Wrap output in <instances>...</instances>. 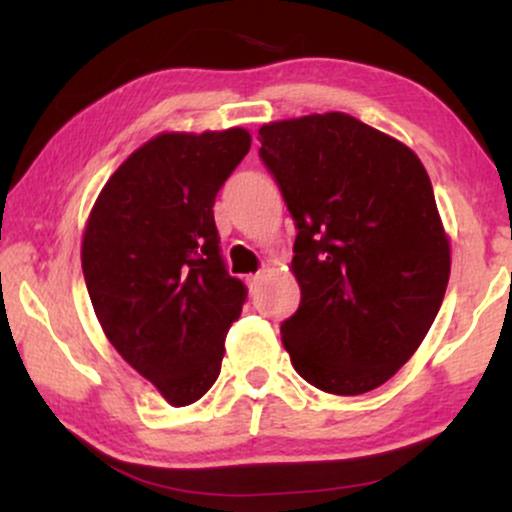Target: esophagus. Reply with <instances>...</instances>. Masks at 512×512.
<instances>
[{"mask_svg":"<svg viewBox=\"0 0 512 512\" xmlns=\"http://www.w3.org/2000/svg\"><path fill=\"white\" fill-rule=\"evenodd\" d=\"M262 279H264V274H262V272H257V274L248 276V286H250V291H252V293H257V291H260V286H262Z\"/></svg>","mask_w":512,"mask_h":512,"instance_id":"34e87169","label":"esophagus"}]
</instances>
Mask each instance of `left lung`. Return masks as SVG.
Wrapping results in <instances>:
<instances>
[{
  "instance_id": "1",
  "label": "left lung",
  "mask_w": 512,
  "mask_h": 512,
  "mask_svg": "<svg viewBox=\"0 0 512 512\" xmlns=\"http://www.w3.org/2000/svg\"><path fill=\"white\" fill-rule=\"evenodd\" d=\"M260 139L298 228L301 305L284 349L317 390H375L419 349L448 289L450 238L424 163L346 113L267 122Z\"/></svg>"
}]
</instances>
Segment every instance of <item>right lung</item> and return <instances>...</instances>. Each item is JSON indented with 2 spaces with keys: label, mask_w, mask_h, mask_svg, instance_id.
Listing matches in <instances>:
<instances>
[{
  "label": "right lung",
  "mask_w": 512,
  "mask_h": 512,
  "mask_svg": "<svg viewBox=\"0 0 512 512\" xmlns=\"http://www.w3.org/2000/svg\"><path fill=\"white\" fill-rule=\"evenodd\" d=\"M243 127L161 132L110 175L88 214L81 267L105 337L173 407L207 395L243 281L226 272L216 192L250 151Z\"/></svg>",
  "instance_id": "obj_1"
}]
</instances>
